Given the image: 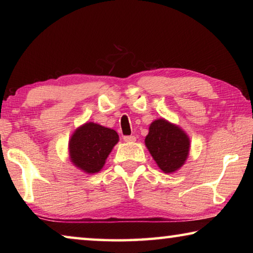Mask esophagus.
<instances>
[{
	"label": "esophagus",
	"instance_id": "1",
	"mask_svg": "<svg viewBox=\"0 0 253 253\" xmlns=\"http://www.w3.org/2000/svg\"><path fill=\"white\" fill-rule=\"evenodd\" d=\"M124 140H125V142H128V143H130V142H135V140H136V137H135L134 135H130V136H124Z\"/></svg>",
	"mask_w": 253,
	"mask_h": 253
}]
</instances>
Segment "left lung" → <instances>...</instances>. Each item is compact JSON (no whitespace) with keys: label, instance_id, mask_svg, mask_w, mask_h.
Returning a JSON list of instances; mask_svg holds the SVG:
<instances>
[{"label":"left lung","instance_id":"left-lung-1","mask_svg":"<svg viewBox=\"0 0 253 253\" xmlns=\"http://www.w3.org/2000/svg\"><path fill=\"white\" fill-rule=\"evenodd\" d=\"M145 144L164 173H173L181 168L190 149L185 132L165 119H157L151 124Z\"/></svg>","mask_w":253,"mask_h":253}]
</instances>
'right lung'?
Returning a JSON list of instances; mask_svg holds the SVG:
<instances>
[{"mask_svg":"<svg viewBox=\"0 0 253 253\" xmlns=\"http://www.w3.org/2000/svg\"><path fill=\"white\" fill-rule=\"evenodd\" d=\"M118 138V134L114 129L93 123L84 124L71 136V162L87 173L99 172Z\"/></svg>","mask_w":253,"mask_h":253,"instance_id":"right-lung-1","label":"right lung"}]
</instances>
